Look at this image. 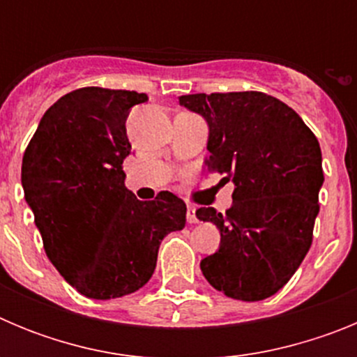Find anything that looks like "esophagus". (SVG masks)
<instances>
[{
    "mask_svg": "<svg viewBox=\"0 0 357 357\" xmlns=\"http://www.w3.org/2000/svg\"><path fill=\"white\" fill-rule=\"evenodd\" d=\"M185 218H188V223H197L198 218H197V209L193 206L188 207V213H185Z\"/></svg>",
    "mask_w": 357,
    "mask_h": 357,
    "instance_id": "esophagus-1",
    "label": "esophagus"
}]
</instances>
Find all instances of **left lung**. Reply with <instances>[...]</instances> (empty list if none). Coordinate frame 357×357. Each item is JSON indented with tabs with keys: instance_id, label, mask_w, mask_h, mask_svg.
<instances>
[{
	"instance_id": "obj_1",
	"label": "left lung",
	"mask_w": 357,
	"mask_h": 357,
	"mask_svg": "<svg viewBox=\"0 0 357 357\" xmlns=\"http://www.w3.org/2000/svg\"><path fill=\"white\" fill-rule=\"evenodd\" d=\"M178 103L209 127L207 172L234 182L225 213L197 211L222 234L220 248L202 259V273L236 301L275 295L313 241L324 184L318 139L291 107L259 91L185 94Z\"/></svg>"
}]
</instances>
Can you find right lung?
Wrapping results in <instances>:
<instances>
[{
    "label": "right lung",
    "instance_id": "1",
    "mask_svg": "<svg viewBox=\"0 0 357 357\" xmlns=\"http://www.w3.org/2000/svg\"><path fill=\"white\" fill-rule=\"evenodd\" d=\"M144 93L82 87L39 121L21 166L44 250L73 288L96 301L130 295L153 275L160 241L185 225L169 191L141 202L125 188L128 112Z\"/></svg>",
    "mask_w": 357,
    "mask_h": 357
}]
</instances>
